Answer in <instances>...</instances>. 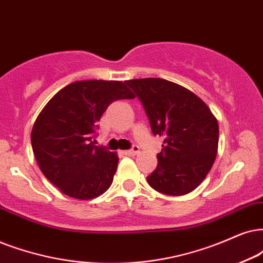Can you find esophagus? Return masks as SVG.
Wrapping results in <instances>:
<instances>
[{
    "label": "esophagus",
    "mask_w": 263,
    "mask_h": 263,
    "mask_svg": "<svg viewBox=\"0 0 263 263\" xmlns=\"http://www.w3.org/2000/svg\"><path fill=\"white\" fill-rule=\"evenodd\" d=\"M138 153H139V148L137 147V145H134V147L129 149V151H126L125 154L129 155V156H135V155H137Z\"/></svg>",
    "instance_id": "34e87169"
}]
</instances>
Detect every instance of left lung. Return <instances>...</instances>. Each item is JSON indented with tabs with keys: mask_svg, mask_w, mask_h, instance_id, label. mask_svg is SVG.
I'll return each mask as SVG.
<instances>
[{
	"mask_svg": "<svg viewBox=\"0 0 263 263\" xmlns=\"http://www.w3.org/2000/svg\"><path fill=\"white\" fill-rule=\"evenodd\" d=\"M142 102L154 136L164 138L158 166L147 177L166 195L188 194L204 181L218 148V124L197 95L164 79L125 81Z\"/></svg>",
	"mask_w": 263,
	"mask_h": 263,
	"instance_id": "obj_1",
	"label": "left lung"
}]
</instances>
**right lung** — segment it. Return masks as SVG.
<instances>
[{"label": "right lung", "mask_w": 263, "mask_h": 263, "mask_svg": "<svg viewBox=\"0 0 263 263\" xmlns=\"http://www.w3.org/2000/svg\"><path fill=\"white\" fill-rule=\"evenodd\" d=\"M135 95L121 81L84 80L65 86L36 119L31 145L40 170L68 197L89 200L112 183L116 153L96 145L103 112L118 99Z\"/></svg>", "instance_id": "obj_1"}]
</instances>
